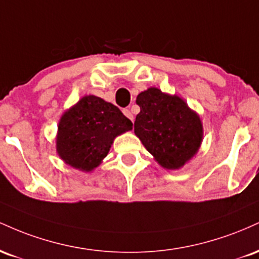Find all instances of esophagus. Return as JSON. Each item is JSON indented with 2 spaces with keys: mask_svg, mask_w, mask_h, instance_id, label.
<instances>
[{
  "mask_svg": "<svg viewBox=\"0 0 259 259\" xmlns=\"http://www.w3.org/2000/svg\"><path fill=\"white\" fill-rule=\"evenodd\" d=\"M123 113H124V115H125V117H127L129 118V119H132V120H134V115H133V113L130 112V109H127V108H125V109H123Z\"/></svg>",
  "mask_w": 259,
  "mask_h": 259,
  "instance_id": "34e87169",
  "label": "esophagus"
}]
</instances>
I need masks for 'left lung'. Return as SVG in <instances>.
I'll list each match as a JSON object with an SVG mask.
<instances>
[{
  "mask_svg": "<svg viewBox=\"0 0 259 259\" xmlns=\"http://www.w3.org/2000/svg\"><path fill=\"white\" fill-rule=\"evenodd\" d=\"M140 113L134 130L162 167L178 169L197 152L202 141L200 117L178 96L156 88L136 99Z\"/></svg>",
  "mask_w": 259,
  "mask_h": 259,
  "instance_id": "left-lung-1",
  "label": "left lung"
}]
</instances>
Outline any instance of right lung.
I'll list each match as a JSON object with an SVG mask.
<instances>
[{
	"label": "right lung",
	"mask_w": 259,
	"mask_h": 259,
	"mask_svg": "<svg viewBox=\"0 0 259 259\" xmlns=\"http://www.w3.org/2000/svg\"><path fill=\"white\" fill-rule=\"evenodd\" d=\"M132 129V120L117 106L85 96L61 118L58 154L67 164L90 171L107 156L115 136Z\"/></svg>",
	"instance_id": "1"
}]
</instances>
